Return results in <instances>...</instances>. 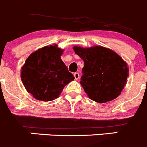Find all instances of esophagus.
<instances>
[{
    "label": "esophagus",
    "mask_w": 147,
    "mask_h": 147,
    "mask_svg": "<svg viewBox=\"0 0 147 147\" xmlns=\"http://www.w3.org/2000/svg\"><path fill=\"white\" fill-rule=\"evenodd\" d=\"M74 77H75V80H78L80 78V74L78 73V72H75L74 73Z\"/></svg>",
    "instance_id": "esophagus-1"
}]
</instances>
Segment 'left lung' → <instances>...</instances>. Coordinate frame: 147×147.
<instances>
[{
    "label": "left lung",
    "instance_id": "obj_1",
    "mask_svg": "<svg viewBox=\"0 0 147 147\" xmlns=\"http://www.w3.org/2000/svg\"><path fill=\"white\" fill-rule=\"evenodd\" d=\"M73 49L84 61L80 83L89 98L98 103L117 98L128 77V68L123 59L102 46L88 49L75 46Z\"/></svg>",
    "mask_w": 147,
    "mask_h": 147
}]
</instances>
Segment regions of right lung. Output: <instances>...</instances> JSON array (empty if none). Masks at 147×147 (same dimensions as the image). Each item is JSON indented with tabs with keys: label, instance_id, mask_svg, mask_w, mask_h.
<instances>
[{
	"label": "right lung",
	"instance_id": "add662e5",
	"mask_svg": "<svg viewBox=\"0 0 147 147\" xmlns=\"http://www.w3.org/2000/svg\"><path fill=\"white\" fill-rule=\"evenodd\" d=\"M62 53L57 45H51L33 52L26 59L22 68V81L36 99L49 101L57 98L64 86L75 79L61 59Z\"/></svg>",
	"mask_w": 147,
	"mask_h": 147
}]
</instances>
